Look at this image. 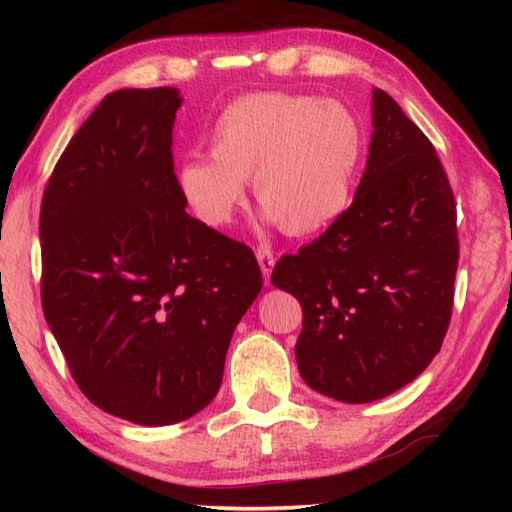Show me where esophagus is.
<instances>
[{
    "instance_id": "34e87169",
    "label": "esophagus",
    "mask_w": 512,
    "mask_h": 512,
    "mask_svg": "<svg viewBox=\"0 0 512 512\" xmlns=\"http://www.w3.org/2000/svg\"><path fill=\"white\" fill-rule=\"evenodd\" d=\"M257 262H259V268H262V275L266 279V284L270 281V273H273V266H275V255L273 250L270 248H257Z\"/></svg>"
}]
</instances>
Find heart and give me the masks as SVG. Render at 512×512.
Listing matches in <instances>:
<instances>
[{"instance_id": "1", "label": "heart", "mask_w": 512, "mask_h": 512, "mask_svg": "<svg viewBox=\"0 0 512 512\" xmlns=\"http://www.w3.org/2000/svg\"><path fill=\"white\" fill-rule=\"evenodd\" d=\"M206 145L211 158H187L176 171L180 195L202 224H231L253 180L266 220L306 235L350 206L363 129L341 101L255 92L224 107Z\"/></svg>"}]
</instances>
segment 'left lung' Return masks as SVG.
<instances>
[{
  "label": "left lung",
  "instance_id": "8db88e82",
  "mask_svg": "<svg viewBox=\"0 0 512 512\" xmlns=\"http://www.w3.org/2000/svg\"><path fill=\"white\" fill-rule=\"evenodd\" d=\"M372 125L350 209L270 277L301 303V378L352 405L427 369L449 328L458 270L455 202L436 149L378 88Z\"/></svg>",
  "mask_w": 512,
  "mask_h": 512
}]
</instances>
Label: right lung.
Wrapping results in <instances>:
<instances>
[{
    "label": "right lung",
    "mask_w": 512,
    "mask_h": 512,
    "mask_svg": "<svg viewBox=\"0 0 512 512\" xmlns=\"http://www.w3.org/2000/svg\"><path fill=\"white\" fill-rule=\"evenodd\" d=\"M180 90L107 94L43 193L41 303L76 385L145 427L215 398L239 319L262 290L253 250L187 211L173 173Z\"/></svg>",
    "instance_id": "1"
}]
</instances>
